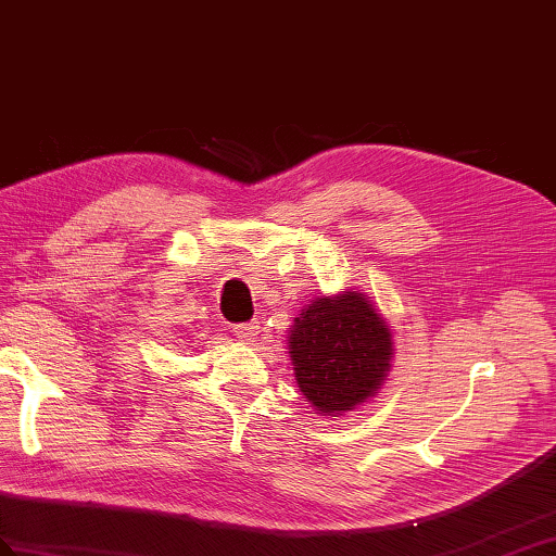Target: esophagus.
I'll return each mask as SVG.
<instances>
[{
  "label": "esophagus",
  "instance_id": "1",
  "mask_svg": "<svg viewBox=\"0 0 556 556\" xmlns=\"http://www.w3.org/2000/svg\"><path fill=\"white\" fill-rule=\"evenodd\" d=\"M258 331H261V321H258V319L232 324V333H235L239 340H247V343H251V340H253L255 336H258Z\"/></svg>",
  "mask_w": 556,
  "mask_h": 556
}]
</instances>
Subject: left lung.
Masks as SVG:
<instances>
[{"label":"left lung","mask_w":556,"mask_h":556,"mask_svg":"<svg viewBox=\"0 0 556 556\" xmlns=\"http://www.w3.org/2000/svg\"><path fill=\"white\" fill-rule=\"evenodd\" d=\"M298 388L317 410L340 416L371 396L390 368L392 333L362 293L317 298L289 338Z\"/></svg>","instance_id":"obj_1"}]
</instances>
